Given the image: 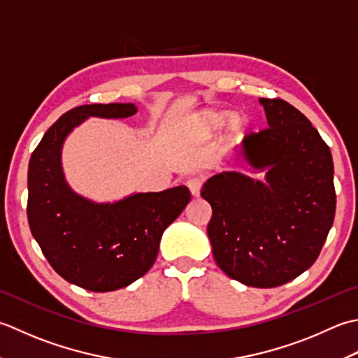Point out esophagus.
I'll use <instances>...</instances> for the list:
<instances>
[{
  "label": "esophagus",
  "instance_id": "34e87169",
  "mask_svg": "<svg viewBox=\"0 0 358 358\" xmlns=\"http://www.w3.org/2000/svg\"><path fill=\"white\" fill-rule=\"evenodd\" d=\"M202 178L201 176H192L187 179V187L189 188V192H192L193 196H199L201 193V188H202Z\"/></svg>",
  "mask_w": 358,
  "mask_h": 358
}]
</instances>
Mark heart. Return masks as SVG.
<instances>
[{"label":"heart","mask_w":358,"mask_h":358,"mask_svg":"<svg viewBox=\"0 0 358 358\" xmlns=\"http://www.w3.org/2000/svg\"><path fill=\"white\" fill-rule=\"evenodd\" d=\"M225 122V114L220 111H206L202 113L198 120H196V128H198L199 133L202 136H211L215 131L220 129L222 127V123ZM243 125V120H241L238 115H233L230 119V129L231 131H238Z\"/></svg>","instance_id":"heart-1"}]
</instances>
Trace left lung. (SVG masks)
<instances>
[{
  "instance_id": "1",
  "label": "left lung",
  "mask_w": 358,
  "mask_h": 358,
  "mask_svg": "<svg viewBox=\"0 0 358 358\" xmlns=\"http://www.w3.org/2000/svg\"><path fill=\"white\" fill-rule=\"evenodd\" d=\"M268 127L244 137L239 156L266 180L236 171L210 178L201 196L216 264L253 287H276L315 262L334 216L331 150L309 119L281 99H259Z\"/></svg>"
}]
</instances>
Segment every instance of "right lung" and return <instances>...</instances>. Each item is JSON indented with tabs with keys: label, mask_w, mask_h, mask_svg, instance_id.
Masks as SVG:
<instances>
[{
	"label": "right lung",
	"mask_w": 358,
	"mask_h": 358,
	"mask_svg": "<svg viewBox=\"0 0 358 358\" xmlns=\"http://www.w3.org/2000/svg\"><path fill=\"white\" fill-rule=\"evenodd\" d=\"M133 103L83 105L64 113L29 160L27 221L54 271L91 292H111L138 280L155 264L164 230L192 199L184 185L137 193L114 203H94L68 187L62 145L85 119H123Z\"/></svg>",
	"instance_id": "add662e5"
}]
</instances>
